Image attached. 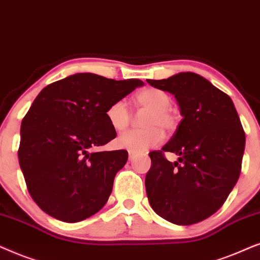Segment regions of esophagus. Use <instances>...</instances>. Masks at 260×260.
<instances>
[{"label": "esophagus", "instance_id": "34e87169", "mask_svg": "<svg viewBox=\"0 0 260 260\" xmlns=\"http://www.w3.org/2000/svg\"><path fill=\"white\" fill-rule=\"evenodd\" d=\"M128 154H129V159H133L134 157H136V152H133V151H128Z\"/></svg>", "mask_w": 260, "mask_h": 260}]
</instances>
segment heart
I'll return each instance as SVG.
<instances>
[{
  "label": "heart",
  "instance_id": "heart-1",
  "mask_svg": "<svg viewBox=\"0 0 260 260\" xmlns=\"http://www.w3.org/2000/svg\"><path fill=\"white\" fill-rule=\"evenodd\" d=\"M134 103L139 108L150 110V114L144 121L145 129H131L121 134L117 138V145L120 147L133 152H144L148 148L157 146L164 140V132L171 131L176 127L177 117L171 112V98L157 88H147L138 92L134 98ZM107 119L114 129H126L131 122L132 115L124 101L113 102L106 112Z\"/></svg>",
  "mask_w": 260,
  "mask_h": 260
}]
</instances>
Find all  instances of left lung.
I'll use <instances>...</instances> for the list:
<instances>
[{"instance_id": "1", "label": "left lung", "mask_w": 260, "mask_h": 260, "mask_svg": "<svg viewBox=\"0 0 260 260\" xmlns=\"http://www.w3.org/2000/svg\"><path fill=\"white\" fill-rule=\"evenodd\" d=\"M177 100L183 119L161 150L148 153L145 178L152 209L172 223L188 226L216 213L238 182L245 132L230 96L193 72L147 79ZM165 151L180 155L171 163Z\"/></svg>"}]
</instances>
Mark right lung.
Wrapping results in <instances>:
<instances>
[{
	"instance_id": "obj_1",
	"label": "right lung",
	"mask_w": 260,
	"mask_h": 260,
	"mask_svg": "<svg viewBox=\"0 0 260 260\" xmlns=\"http://www.w3.org/2000/svg\"><path fill=\"white\" fill-rule=\"evenodd\" d=\"M144 83L76 74L41 90L22 119L19 162L34 202L64 222L103 208L126 150L92 152L116 137L106 112Z\"/></svg>"
}]
</instances>
